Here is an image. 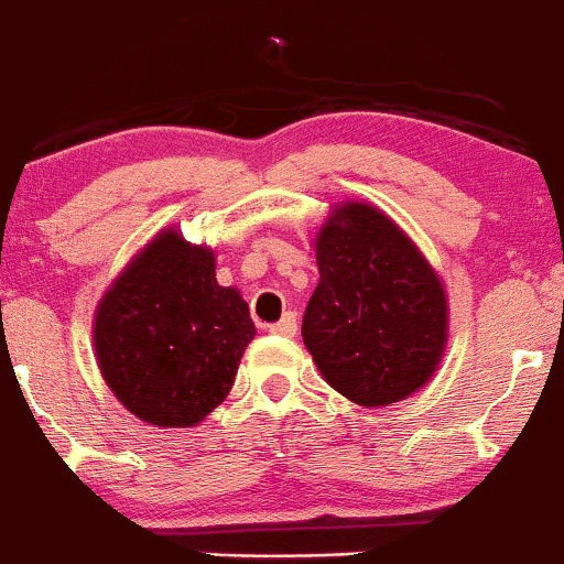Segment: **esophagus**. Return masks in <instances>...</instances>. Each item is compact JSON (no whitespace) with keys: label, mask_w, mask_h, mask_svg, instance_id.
I'll return each mask as SVG.
<instances>
[{"label":"esophagus","mask_w":564,"mask_h":564,"mask_svg":"<svg viewBox=\"0 0 564 564\" xmlns=\"http://www.w3.org/2000/svg\"><path fill=\"white\" fill-rule=\"evenodd\" d=\"M270 332L281 334V336H294L296 334V315L294 313H286L281 321L270 326Z\"/></svg>","instance_id":"1"}]
</instances>
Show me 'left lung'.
Listing matches in <instances>:
<instances>
[{
    "instance_id": "1",
    "label": "left lung",
    "mask_w": 564,
    "mask_h": 564,
    "mask_svg": "<svg viewBox=\"0 0 564 564\" xmlns=\"http://www.w3.org/2000/svg\"><path fill=\"white\" fill-rule=\"evenodd\" d=\"M321 281L302 321L321 377L381 408L435 377L448 345V294L408 232L366 200H341L315 232Z\"/></svg>"
}]
</instances>
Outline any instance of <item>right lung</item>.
I'll use <instances>...</instances> for the list:
<instances>
[{"mask_svg": "<svg viewBox=\"0 0 564 564\" xmlns=\"http://www.w3.org/2000/svg\"><path fill=\"white\" fill-rule=\"evenodd\" d=\"M215 264V249L164 228L97 302V368L140 422L185 430L228 398L257 328L241 291L217 283Z\"/></svg>", "mask_w": 564, "mask_h": 564, "instance_id": "obj_1", "label": "right lung"}]
</instances>
